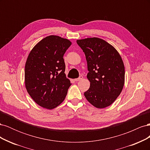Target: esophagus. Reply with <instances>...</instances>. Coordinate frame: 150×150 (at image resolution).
Segmentation results:
<instances>
[{"label": "esophagus", "mask_w": 150, "mask_h": 150, "mask_svg": "<svg viewBox=\"0 0 150 150\" xmlns=\"http://www.w3.org/2000/svg\"><path fill=\"white\" fill-rule=\"evenodd\" d=\"M83 78V77L82 76H79V78H77V79H75V81H80V80H81Z\"/></svg>", "instance_id": "34e87169"}]
</instances>
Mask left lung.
Segmentation results:
<instances>
[{
    "instance_id": "left-lung-1",
    "label": "left lung",
    "mask_w": 150,
    "mask_h": 150,
    "mask_svg": "<svg viewBox=\"0 0 150 150\" xmlns=\"http://www.w3.org/2000/svg\"><path fill=\"white\" fill-rule=\"evenodd\" d=\"M85 54L90 87L84 94L93 106L102 109L110 106L125 84V66L119 52L98 38L77 40Z\"/></svg>"
}]
</instances>
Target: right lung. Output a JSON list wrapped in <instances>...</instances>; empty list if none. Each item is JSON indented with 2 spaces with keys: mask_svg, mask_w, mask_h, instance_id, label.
Returning <instances> with one entry per match:
<instances>
[{
  "mask_svg": "<svg viewBox=\"0 0 150 150\" xmlns=\"http://www.w3.org/2000/svg\"><path fill=\"white\" fill-rule=\"evenodd\" d=\"M72 42L60 36L44 38L31 50L25 65V86L38 105L52 110L61 104L71 85L63 56Z\"/></svg>",
  "mask_w": 150,
  "mask_h": 150,
  "instance_id": "1",
  "label": "right lung"
}]
</instances>
